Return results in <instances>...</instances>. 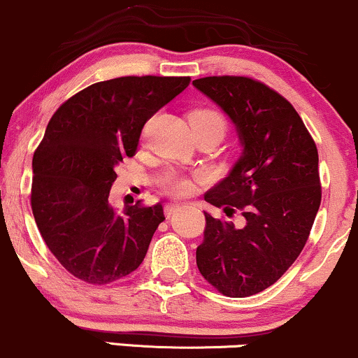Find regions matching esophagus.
<instances>
[{"mask_svg": "<svg viewBox=\"0 0 358 358\" xmlns=\"http://www.w3.org/2000/svg\"><path fill=\"white\" fill-rule=\"evenodd\" d=\"M179 209H180L179 204H167L166 209H164L166 210V217H172V215L178 213Z\"/></svg>", "mask_w": 358, "mask_h": 358, "instance_id": "1", "label": "esophagus"}]
</instances>
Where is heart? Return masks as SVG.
Here are the masks:
<instances>
[{
  "label": "heart",
  "instance_id": "heart-1",
  "mask_svg": "<svg viewBox=\"0 0 358 358\" xmlns=\"http://www.w3.org/2000/svg\"><path fill=\"white\" fill-rule=\"evenodd\" d=\"M191 116H197V117L206 119V121H210V122H217L222 129L226 127V121H224V117L220 116L217 111H214V109H196ZM166 186L171 192H174V194H186L191 191L192 184H191V180L182 178V176L169 174L166 178Z\"/></svg>",
  "mask_w": 358,
  "mask_h": 358
}]
</instances>
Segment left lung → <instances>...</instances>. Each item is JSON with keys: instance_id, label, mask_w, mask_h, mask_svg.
Wrapping results in <instances>:
<instances>
[{"instance_id": "left-lung-1", "label": "left lung", "mask_w": 358, "mask_h": 358, "mask_svg": "<svg viewBox=\"0 0 358 358\" xmlns=\"http://www.w3.org/2000/svg\"><path fill=\"white\" fill-rule=\"evenodd\" d=\"M196 90L227 114L242 152L227 178L204 199L244 226L206 215L197 267L227 297L262 292L302 252L320 207L319 154L294 106L262 83L242 76H209Z\"/></svg>"}]
</instances>
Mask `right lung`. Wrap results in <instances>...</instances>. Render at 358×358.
<instances>
[{"label":"right lung","instance_id":"1","mask_svg":"<svg viewBox=\"0 0 358 358\" xmlns=\"http://www.w3.org/2000/svg\"><path fill=\"white\" fill-rule=\"evenodd\" d=\"M191 78L126 76L91 85L52 114L33 156L31 209L48 249L69 273L109 284L141 266L159 224L152 207L109 204L116 167L132 157L149 117Z\"/></svg>","mask_w":358,"mask_h":358}]
</instances>
